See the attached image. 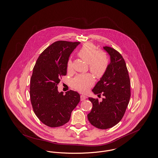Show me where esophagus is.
Instances as JSON below:
<instances>
[{
	"label": "esophagus",
	"mask_w": 158,
	"mask_h": 158,
	"mask_svg": "<svg viewBox=\"0 0 158 158\" xmlns=\"http://www.w3.org/2000/svg\"><path fill=\"white\" fill-rule=\"evenodd\" d=\"M87 98V97L84 95H81V101H84Z\"/></svg>",
	"instance_id": "esophagus-1"
}]
</instances>
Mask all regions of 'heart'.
<instances>
[{"label":"heart","instance_id":"heart-1","mask_svg":"<svg viewBox=\"0 0 158 158\" xmlns=\"http://www.w3.org/2000/svg\"><path fill=\"white\" fill-rule=\"evenodd\" d=\"M78 56L88 64L90 71L97 77H102L108 67L109 60L106 54L98 51L96 47L91 43L85 44L79 50ZM67 68L72 69V61L69 59ZM94 83V77L91 74H81L71 80V85L81 92H86Z\"/></svg>","mask_w":158,"mask_h":158}]
</instances>
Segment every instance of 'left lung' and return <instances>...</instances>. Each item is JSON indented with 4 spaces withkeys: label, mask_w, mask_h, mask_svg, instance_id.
Listing matches in <instances>:
<instances>
[{
    "label": "left lung",
    "mask_w": 158,
    "mask_h": 158,
    "mask_svg": "<svg viewBox=\"0 0 158 158\" xmlns=\"http://www.w3.org/2000/svg\"><path fill=\"white\" fill-rule=\"evenodd\" d=\"M103 48L110 55V62L92 91L95 94L102 93L104 98L102 101L88 98L93 108L87 116L91 125L104 130L113 127L122 119L131 94L128 72L122 55L111 47L105 46Z\"/></svg>",
    "instance_id": "8db88e82"
}]
</instances>
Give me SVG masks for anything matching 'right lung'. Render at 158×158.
Masks as SVG:
<instances>
[{"label": "right lung", "instance_id": "1", "mask_svg": "<svg viewBox=\"0 0 158 158\" xmlns=\"http://www.w3.org/2000/svg\"><path fill=\"white\" fill-rule=\"evenodd\" d=\"M79 42L59 40L48 47L38 57L30 79V99L39 119L50 127L68 123L80 101L79 94L70 90L64 94L57 85L67 74L70 54Z\"/></svg>", "mask_w": 158, "mask_h": 158}]
</instances>
